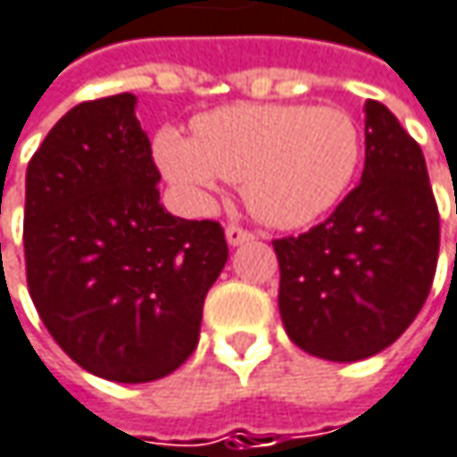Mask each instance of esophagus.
Segmentation results:
<instances>
[{"label":"esophagus","instance_id":"1","mask_svg":"<svg viewBox=\"0 0 457 457\" xmlns=\"http://www.w3.org/2000/svg\"><path fill=\"white\" fill-rule=\"evenodd\" d=\"M225 235H228V243L229 245H240V243H245V240H251L253 237V232L245 228H240V225H229L225 229Z\"/></svg>","mask_w":457,"mask_h":457}]
</instances>
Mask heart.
Returning <instances> with one entry per match:
<instances>
[{"label": "heart", "instance_id": "1", "mask_svg": "<svg viewBox=\"0 0 457 457\" xmlns=\"http://www.w3.org/2000/svg\"><path fill=\"white\" fill-rule=\"evenodd\" d=\"M162 175L194 209H209L220 180L243 183L258 220L308 225L349 188L362 157L354 119L331 105H229L194 121V139L162 129Z\"/></svg>", "mask_w": 457, "mask_h": 457}]
</instances>
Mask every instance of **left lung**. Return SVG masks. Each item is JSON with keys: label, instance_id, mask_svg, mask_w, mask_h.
<instances>
[{"label": "left lung", "instance_id": "left-lung-1", "mask_svg": "<svg viewBox=\"0 0 457 457\" xmlns=\"http://www.w3.org/2000/svg\"><path fill=\"white\" fill-rule=\"evenodd\" d=\"M271 245L284 328L312 357L367 360L414 323L437 271L440 212L421 147L383 103L367 100L360 186Z\"/></svg>", "mask_w": 457, "mask_h": 457}]
</instances>
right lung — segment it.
Here are the masks:
<instances>
[{
  "mask_svg": "<svg viewBox=\"0 0 457 457\" xmlns=\"http://www.w3.org/2000/svg\"><path fill=\"white\" fill-rule=\"evenodd\" d=\"M137 97L79 103L25 175V277L69 357L113 383H152L186 362L204 300L228 263L225 229L160 204Z\"/></svg>",
  "mask_w": 457,
  "mask_h": 457,
  "instance_id": "right-lung-1",
  "label": "right lung"
}]
</instances>
